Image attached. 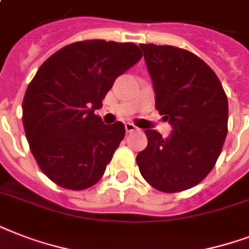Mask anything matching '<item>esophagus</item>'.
<instances>
[{
    "mask_svg": "<svg viewBox=\"0 0 249 249\" xmlns=\"http://www.w3.org/2000/svg\"><path fill=\"white\" fill-rule=\"evenodd\" d=\"M125 130H126L128 133H132L138 130V128H137L134 124H132V123H126V124H125Z\"/></svg>",
    "mask_w": 249,
    "mask_h": 249,
    "instance_id": "obj_1",
    "label": "esophagus"
}]
</instances>
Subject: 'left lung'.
<instances>
[{
    "instance_id": "1",
    "label": "left lung",
    "mask_w": 249,
    "mask_h": 249,
    "mask_svg": "<svg viewBox=\"0 0 249 249\" xmlns=\"http://www.w3.org/2000/svg\"><path fill=\"white\" fill-rule=\"evenodd\" d=\"M155 89V107L173 126L164 140L144 130L147 147L137 164L148 185L181 193L204 179L228 134V97L213 70L194 53L169 45H140Z\"/></svg>"
}]
</instances>
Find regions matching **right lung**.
Returning a JSON list of instances; mask_svg holds the SVG:
<instances>
[{
  "label": "right lung",
  "mask_w": 249,
  "mask_h": 249,
  "mask_svg": "<svg viewBox=\"0 0 249 249\" xmlns=\"http://www.w3.org/2000/svg\"><path fill=\"white\" fill-rule=\"evenodd\" d=\"M142 58L132 42L85 40L64 46L42 66L23 99V126L42 173L60 187L85 190L105 173L125 136L94 111L117 76Z\"/></svg>",
  "instance_id": "obj_1"
}]
</instances>
